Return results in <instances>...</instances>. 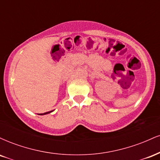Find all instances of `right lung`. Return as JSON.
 Segmentation results:
<instances>
[{
  "mask_svg": "<svg viewBox=\"0 0 160 160\" xmlns=\"http://www.w3.org/2000/svg\"><path fill=\"white\" fill-rule=\"evenodd\" d=\"M53 111H54V110H53ZM53 111H48V112H46V113H38V114H39V115H45V114H48V113H52V112Z\"/></svg>",
  "mask_w": 160,
  "mask_h": 160,
  "instance_id": "obj_1",
  "label": "right lung"
}]
</instances>
